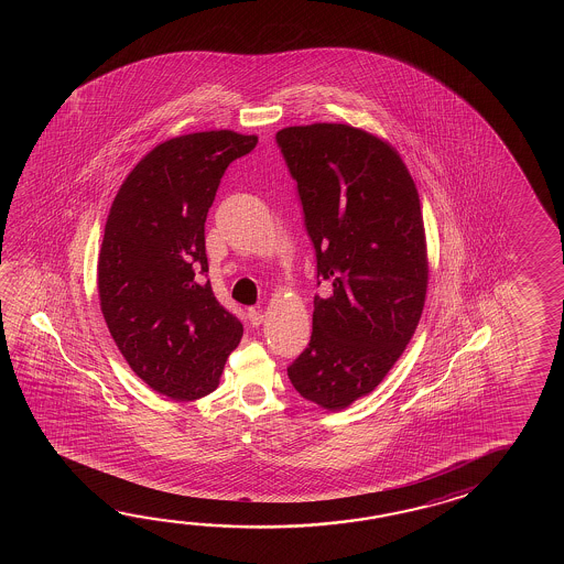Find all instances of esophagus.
Returning a JSON list of instances; mask_svg holds the SVG:
<instances>
[{"label":"esophagus","mask_w":564,"mask_h":564,"mask_svg":"<svg viewBox=\"0 0 564 564\" xmlns=\"http://www.w3.org/2000/svg\"><path fill=\"white\" fill-rule=\"evenodd\" d=\"M248 321H250L252 326H260V324L264 323V314H262L260 308H250L248 311Z\"/></svg>","instance_id":"esophagus-1"}]
</instances>
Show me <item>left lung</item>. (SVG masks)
I'll return each instance as SVG.
<instances>
[{"label":"left lung","mask_w":564,"mask_h":564,"mask_svg":"<svg viewBox=\"0 0 564 564\" xmlns=\"http://www.w3.org/2000/svg\"><path fill=\"white\" fill-rule=\"evenodd\" d=\"M299 183L318 278L308 347L288 367L300 395L340 411L369 395L403 355L427 294L420 193L395 147L338 122L276 132ZM321 284V280H318Z\"/></svg>","instance_id":"1"}]
</instances>
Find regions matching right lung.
Returning <instances> with one entry per match:
<instances>
[{
    "label": "right lung",
    "mask_w": 564,
    "mask_h": 564,
    "mask_svg": "<svg viewBox=\"0 0 564 564\" xmlns=\"http://www.w3.org/2000/svg\"><path fill=\"white\" fill-rule=\"evenodd\" d=\"M256 134L205 131L156 144L134 165L108 212L98 296L122 357L161 395L216 391L243 326L207 274L205 217L229 163Z\"/></svg>",
    "instance_id": "add662e5"
}]
</instances>
